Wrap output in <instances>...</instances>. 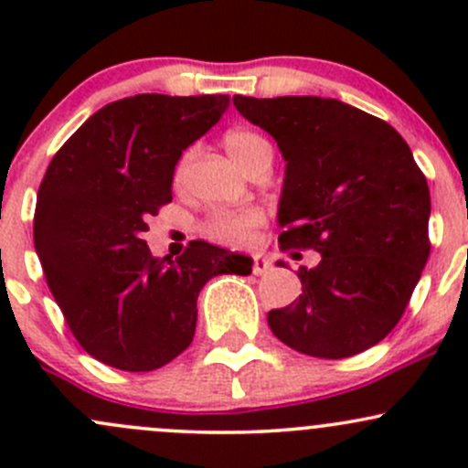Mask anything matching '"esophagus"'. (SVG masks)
I'll return each instance as SVG.
<instances>
[{"mask_svg":"<svg viewBox=\"0 0 468 468\" xmlns=\"http://www.w3.org/2000/svg\"><path fill=\"white\" fill-rule=\"evenodd\" d=\"M269 269H271L269 258L264 256V253H256V256H253V273H256V276H262V273H267Z\"/></svg>","mask_w":468,"mask_h":468,"instance_id":"obj_1","label":"esophagus"}]
</instances>
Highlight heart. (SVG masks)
I'll list each match as a JSON object with an SVG mask.
<instances>
[{
	"label": "heart",
	"instance_id": "b5f03b06",
	"mask_svg": "<svg viewBox=\"0 0 468 468\" xmlns=\"http://www.w3.org/2000/svg\"><path fill=\"white\" fill-rule=\"evenodd\" d=\"M224 146L230 154V158L249 172L256 163L261 160H271L273 151L271 144L262 138L256 131L247 129H233L224 135ZM187 165H190V151L183 154V158L176 163L174 169V178L183 181L187 172ZM264 215L258 207H244V210H221L215 212L210 219L206 221V233L212 239L224 244H239L251 235V230H256L262 224Z\"/></svg>",
	"mask_w": 468,
	"mask_h": 468
}]
</instances>
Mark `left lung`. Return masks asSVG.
<instances>
[{
    "instance_id": "8db88e82",
    "label": "left lung",
    "mask_w": 468,
    "mask_h": 468,
    "mask_svg": "<svg viewBox=\"0 0 468 468\" xmlns=\"http://www.w3.org/2000/svg\"><path fill=\"white\" fill-rule=\"evenodd\" d=\"M233 103L287 163L281 249L322 253L299 269V301L271 310L269 328L313 357L367 351L403 317L431 256V192L412 151L387 122L337 99L235 94Z\"/></svg>"
}]
</instances>
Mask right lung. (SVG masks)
<instances>
[{"label":"right lung","instance_id":"add662e5","mask_svg":"<svg viewBox=\"0 0 468 468\" xmlns=\"http://www.w3.org/2000/svg\"><path fill=\"white\" fill-rule=\"evenodd\" d=\"M229 108L226 94H135L99 108L58 149L37 190L33 244L77 342L122 371H154L190 346L201 287L253 261L204 239L154 258L146 221L172 201L181 154Z\"/></svg>","mask_w":468,"mask_h":468}]
</instances>
